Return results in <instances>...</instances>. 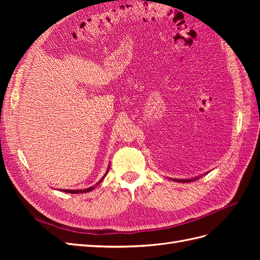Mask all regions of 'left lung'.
Instances as JSON below:
<instances>
[{
	"label": "left lung",
	"instance_id": "8db88e82",
	"mask_svg": "<svg viewBox=\"0 0 260 260\" xmlns=\"http://www.w3.org/2000/svg\"><path fill=\"white\" fill-rule=\"evenodd\" d=\"M205 175H207V174H204V176H205ZM202 177H203V175L200 176V177L191 178V179H174V178H169V179L172 180V181H176V182H191V181H195V180H198V179H200Z\"/></svg>",
	"mask_w": 260,
	"mask_h": 260
}]
</instances>
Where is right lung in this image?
<instances>
[{
	"label": "right lung",
	"mask_w": 260,
	"mask_h": 260,
	"mask_svg": "<svg viewBox=\"0 0 260 260\" xmlns=\"http://www.w3.org/2000/svg\"><path fill=\"white\" fill-rule=\"evenodd\" d=\"M111 165V164H109ZM109 165H108V168H107V170H106V172H105V175L102 177V179L99 181V182L95 184V185H93V186H90V187H88V188H83V190H64V188H60V191L61 192H65V193H72V194H79V193H88V192H91V191H93L94 188H95V186L96 185H99L102 181L104 180V178L106 177V175H107V172H108V170H109Z\"/></svg>",
	"instance_id": "add662e5"
}]
</instances>
